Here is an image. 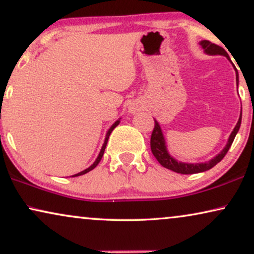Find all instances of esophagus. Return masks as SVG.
Segmentation results:
<instances>
[{
	"label": "esophagus",
	"mask_w": 254,
	"mask_h": 254,
	"mask_svg": "<svg viewBox=\"0 0 254 254\" xmlns=\"http://www.w3.org/2000/svg\"><path fill=\"white\" fill-rule=\"evenodd\" d=\"M140 110H141V105L138 103H133L129 106V112H131V113L137 112V111H140Z\"/></svg>",
	"instance_id": "obj_1"
}]
</instances>
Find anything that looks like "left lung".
Instances as JSON below:
<instances>
[{
  "mask_svg": "<svg viewBox=\"0 0 254 254\" xmlns=\"http://www.w3.org/2000/svg\"><path fill=\"white\" fill-rule=\"evenodd\" d=\"M200 45L202 46V48L207 54H211V55L220 54V55H224V57L229 58V55L227 52L224 51V48H222L221 46H218V45H216V44H213L209 40H202L200 43ZM236 81L238 82V72L236 74ZM241 123H242V113H241V117H239L237 125H236V127L234 128V130H232L230 137H229L227 147H225L223 150L221 151V154H218L216 157H214L209 162L197 163V164H187V163L177 162L175 158H172L171 156L169 155V152L166 151L165 141H164V137H163L161 127H159L157 121L155 120V126H154V129H152L151 137H150L151 152H152V155L156 157V159L159 162V164H161L162 166H164V168H166V169L172 170V171H175L177 173H182V175H192V173H199V172L207 171V170L214 168V166L216 165L218 162H221L222 159H223L224 156L227 155L228 150L231 147L232 142H234V140H235L236 134H237V131L239 130Z\"/></svg>",
  "mask_w": 254,
  "mask_h": 254,
  "instance_id": "8db88e82",
  "label": "left lung"
}]
</instances>
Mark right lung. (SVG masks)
<instances>
[{"label": "right lung", "instance_id": "right-lung-1", "mask_svg": "<svg viewBox=\"0 0 254 254\" xmlns=\"http://www.w3.org/2000/svg\"><path fill=\"white\" fill-rule=\"evenodd\" d=\"M118 125H119V120L117 121V123H114V125H112V127L110 128L109 129V131H107V134H106V137H105V142H104V144H103V148H102V150H100V152H99V156L98 157H97V159L95 161V163H93V164L90 166V168H88L86 170H84V171H82V172H79V173H77V175H75V176H71V177H77V176H82V175H84V173H88L89 171H91V170H93L96 168L97 165H98V163L100 162V159H102V157H103V155H104V151H105V148H106V144H107V140H109V137H110V135H111V133H112V130L114 129V128H116Z\"/></svg>", "mask_w": 254, "mask_h": 254}]
</instances>
